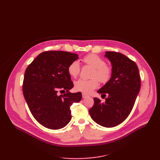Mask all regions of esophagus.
Listing matches in <instances>:
<instances>
[{
	"instance_id": "esophagus-1",
	"label": "esophagus",
	"mask_w": 160,
	"mask_h": 160,
	"mask_svg": "<svg viewBox=\"0 0 160 160\" xmlns=\"http://www.w3.org/2000/svg\"><path fill=\"white\" fill-rule=\"evenodd\" d=\"M82 97H83V98L84 99V98H87V97H88V95H87V94H85V93H82Z\"/></svg>"
}]
</instances>
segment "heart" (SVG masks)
<instances>
[{
	"label": "heart",
	"instance_id": "heart-1",
	"mask_svg": "<svg viewBox=\"0 0 160 160\" xmlns=\"http://www.w3.org/2000/svg\"><path fill=\"white\" fill-rule=\"evenodd\" d=\"M82 60L85 65L93 68L90 76L92 79H79L75 81V90L88 94L98 88L99 81L101 83L105 84L110 81L113 74L112 68L109 65L105 64V61L102 58L95 54H89L83 57ZM80 71V65L76 61L71 62L67 67L69 75L73 78H76L79 75Z\"/></svg>",
	"mask_w": 160,
	"mask_h": 160
}]
</instances>
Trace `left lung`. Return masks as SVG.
<instances>
[{
	"label": "left lung",
	"mask_w": 160,
	"mask_h": 160,
	"mask_svg": "<svg viewBox=\"0 0 160 160\" xmlns=\"http://www.w3.org/2000/svg\"><path fill=\"white\" fill-rule=\"evenodd\" d=\"M105 56L112 64L113 74L98 92L105 98L108 97L105 103L94 98L89 114L101 126L113 128L124 122L130 114L141 88V78L138 65L128 57L114 51H107Z\"/></svg>",
	"instance_id": "8db88e82"
}]
</instances>
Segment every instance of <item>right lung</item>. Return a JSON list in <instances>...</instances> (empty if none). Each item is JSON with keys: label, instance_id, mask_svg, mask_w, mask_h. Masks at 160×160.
<instances>
[{"label": "right lung", "instance_id": "1", "mask_svg": "<svg viewBox=\"0 0 160 160\" xmlns=\"http://www.w3.org/2000/svg\"><path fill=\"white\" fill-rule=\"evenodd\" d=\"M78 55L67 51H47L38 55L27 67L22 92L35 119L51 129L64 128L71 119V105L82 98L81 92L72 93L73 88L67 67ZM63 91L66 93L59 95Z\"/></svg>", "mask_w": 160, "mask_h": 160}]
</instances>
